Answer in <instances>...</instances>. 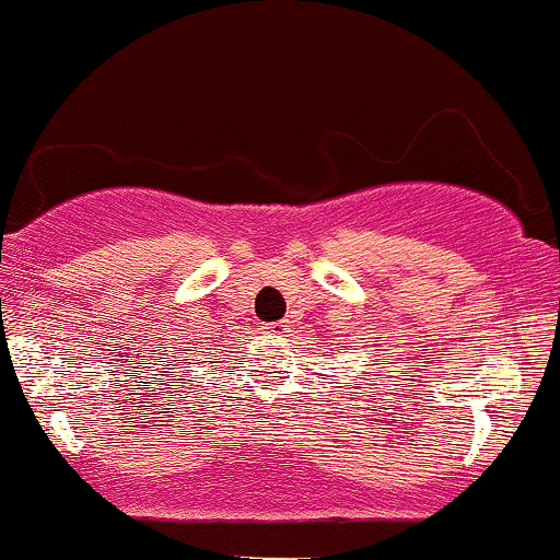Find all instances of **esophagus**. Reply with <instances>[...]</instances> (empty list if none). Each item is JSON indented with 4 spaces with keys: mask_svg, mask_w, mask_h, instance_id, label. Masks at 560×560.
<instances>
[{
    "mask_svg": "<svg viewBox=\"0 0 560 560\" xmlns=\"http://www.w3.org/2000/svg\"><path fill=\"white\" fill-rule=\"evenodd\" d=\"M262 329H266V334H271V337H284L289 324H287V320H273V324H266Z\"/></svg>",
    "mask_w": 560,
    "mask_h": 560,
    "instance_id": "esophagus-1",
    "label": "esophagus"
}]
</instances>
